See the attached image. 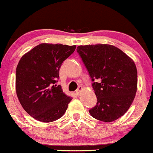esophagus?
<instances>
[{"label":"esophagus","instance_id":"34e87169","mask_svg":"<svg viewBox=\"0 0 153 153\" xmlns=\"http://www.w3.org/2000/svg\"><path fill=\"white\" fill-rule=\"evenodd\" d=\"M82 90V86H79L78 88L76 90L77 95H78V96H79V95L80 94V93H81V91Z\"/></svg>","mask_w":153,"mask_h":153}]
</instances>
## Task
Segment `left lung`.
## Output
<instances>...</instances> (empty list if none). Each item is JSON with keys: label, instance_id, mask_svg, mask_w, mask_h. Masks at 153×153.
<instances>
[{"label": "left lung", "instance_id": "1", "mask_svg": "<svg viewBox=\"0 0 153 153\" xmlns=\"http://www.w3.org/2000/svg\"><path fill=\"white\" fill-rule=\"evenodd\" d=\"M77 51L92 79L97 103L89 113L104 122L127 111L137 89V71L133 59L118 47L106 44L80 45Z\"/></svg>", "mask_w": 153, "mask_h": 153}]
</instances>
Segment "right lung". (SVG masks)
I'll use <instances>...</instances> for the list:
<instances>
[{
    "label": "right lung",
    "instance_id": "obj_1",
    "mask_svg": "<svg viewBox=\"0 0 153 153\" xmlns=\"http://www.w3.org/2000/svg\"><path fill=\"white\" fill-rule=\"evenodd\" d=\"M76 45L42 43L22 56L16 71V91L19 102L31 117L42 122L62 117L72 98L56 85L63 61Z\"/></svg>",
    "mask_w": 153,
    "mask_h": 153
}]
</instances>
